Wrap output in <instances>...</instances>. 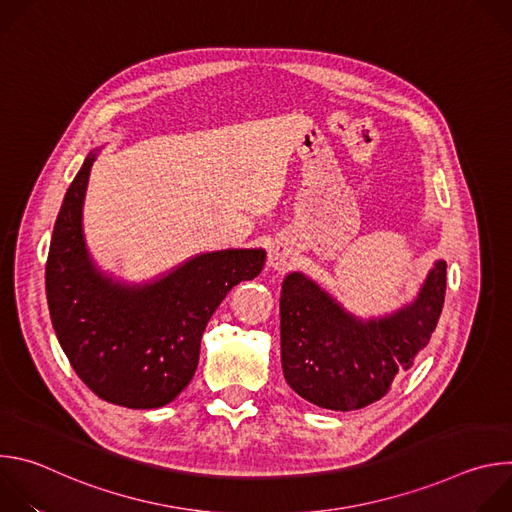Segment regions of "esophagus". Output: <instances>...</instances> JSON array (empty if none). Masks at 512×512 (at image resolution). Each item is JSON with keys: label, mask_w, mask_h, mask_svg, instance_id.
Masks as SVG:
<instances>
[{"label": "esophagus", "mask_w": 512, "mask_h": 512, "mask_svg": "<svg viewBox=\"0 0 512 512\" xmlns=\"http://www.w3.org/2000/svg\"><path fill=\"white\" fill-rule=\"evenodd\" d=\"M291 261V253L285 249V247H273L269 251V257H267V265L273 269V271H283Z\"/></svg>", "instance_id": "obj_1"}]
</instances>
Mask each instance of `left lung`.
<instances>
[{
  "instance_id": "1",
  "label": "left lung",
  "mask_w": 512,
  "mask_h": 512,
  "mask_svg": "<svg viewBox=\"0 0 512 512\" xmlns=\"http://www.w3.org/2000/svg\"><path fill=\"white\" fill-rule=\"evenodd\" d=\"M446 261H435L413 302L381 318L348 314L326 289L294 271L283 279L281 367L306 401L352 411L385 397L427 346L446 298Z\"/></svg>"
}]
</instances>
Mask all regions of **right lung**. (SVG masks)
I'll use <instances>...</instances> for the list:
<instances>
[{"instance_id": "right-lung-1", "label": "right lung", "mask_w": 512, "mask_h": 512, "mask_svg": "<svg viewBox=\"0 0 512 512\" xmlns=\"http://www.w3.org/2000/svg\"><path fill=\"white\" fill-rule=\"evenodd\" d=\"M89 154L64 194L46 261V300L56 338L81 381L101 399L156 409L174 401L198 367L204 328L229 291L257 277L263 249L202 253L152 283L103 275L83 237Z\"/></svg>"}]
</instances>
